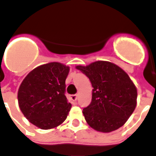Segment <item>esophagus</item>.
I'll list each match as a JSON object with an SVG mask.
<instances>
[{
    "label": "esophagus",
    "mask_w": 156,
    "mask_h": 156,
    "mask_svg": "<svg viewBox=\"0 0 156 156\" xmlns=\"http://www.w3.org/2000/svg\"><path fill=\"white\" fill-rule=\"evenodd\" d=\"M70 97L72 101H77V99H78V95H77V94L76 95H70Z\"/></svg>",
    "instance_id": "esophagus-1"
}]
</instances>
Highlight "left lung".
I'll use <instances>...</instances> for the list:
<instances>
[{
	"instance_id": "1",
	"label": "left lung",
	"mask_w": 156,
	"mask_h": 156,
	"mask_svg": "<svg viewBox=\"0 0 156 156\" xmlns=\"http://www.w3.org/2000/svg\"><path fill=\"white\" fill-rule=\"evenodd\" d=\"M76 69L89 78L93 87L91 102L82 111L86 122L101 132L119 129L136 106L137 90L129 76L109 61H95Z\"/></svg>"
}]
</instances>
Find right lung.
Listing matches in <instances>:
<instances>
[{
    "mask_svg": "<svg viewBox=\"0 0 156 156\" xmlns=\"http://www.w3.org/2000/svg\"><path fill=\"white\" fill-rule=\"evenodd\" d=\"M70 68L59 62L36 67L27 75L18 90V103L27 120L42 129L60 126L71 108L66 93Z\"/></svg>",
    "mask_w": 156,
    "mask_h": 156,
    "instance_id": "1",
    "label": "right lung"
}]
</instances>
